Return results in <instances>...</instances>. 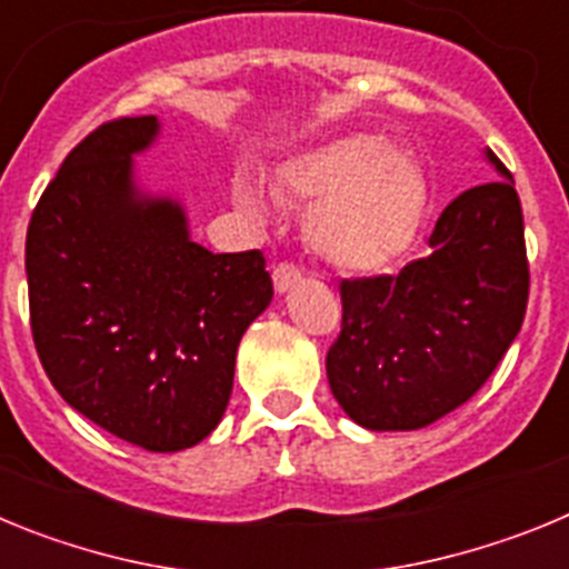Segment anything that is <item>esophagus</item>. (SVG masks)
<instances>
[{
	"label": "esophagus",
	"mask_w": 569,
	"mask_h": 569,
	"mask_svg": "<svg viewBox=\"0 0 569 569\" xmlns=\"http://www.w3.org/2000/svg\"><path fill=\"white\" fill-rule=\"evenodd\" d=\"M299 279H301L299 268H293V264H288V261H281V264H276V268H273V288H276V293H288V290L293 288V284Z\"/></svg>",
	"instance_id": "34e87169"
}]
</instances>
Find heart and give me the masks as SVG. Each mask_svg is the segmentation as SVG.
Wrapping results in <instances>:
<instances>
[{
	"label": "heart",
	"instance_id": "1",
	"mask_svg": "<svg viewBox=\"0 0 569 569\" xmlns=\"http://www.w3.org/2000/svg\"><path fill=\"white\" fill-rule=\"evenodd\" d=\"M279 202L310 208L308 239L345 273H379L410 250L427 213V176L410 150L385 136H341L293 156L276 173ZM236 202L264 219L268 202L250 179H236Z\"/></svg>",
	"mask_w": 569,
	"mask_h": 569
}]
</instances>
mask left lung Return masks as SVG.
I'll use <instances>...</instances> for the list:
<instances>
[{
  "mask_svg": "<svg viewBox=\"0 0 569 569\" xmlns=\"http://www.w3.org/2000/svg\"><path fill=\"white\" fill-rule=\"evenodd\" d=\"M441 210L430 253L399 276L341 281V333L328 350L336 401L367 430H419L447 416L505 359L530 293L525 219L512 176Z\"/></svg>",
  "mask_w": 569,
  "mask_h": 569,
  "instance_id": "obj_1",
  "label": "left lung"
}]
</instances>
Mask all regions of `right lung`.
Segmentation results:
<instances>
[{"mask_svg": "<svg viewBox=\"0 0 569 569\" xmlns=\"http://www.w3.org/2000/svg\"><path fill=\"white\" fill-rule=\"evenodd\" d=\"M156 116L84 136L44 188L24 241L30 330L73 410L150 453L199 445L222 421L236 347L273 299L261 250L210 253L179 199L133 182Z\"/></svg>", "mask_w": 569, "mask_h": 569, "instance_id": "add662e5", "label": "right lung"}]
</instances>
